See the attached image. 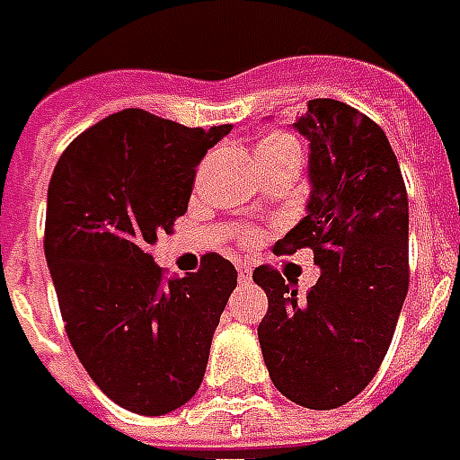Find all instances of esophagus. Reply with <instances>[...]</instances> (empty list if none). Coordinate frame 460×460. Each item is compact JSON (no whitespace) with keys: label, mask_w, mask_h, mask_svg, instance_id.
I'll return each mask as SVG.
<instances>
[{"label":"esophagus","mask_w":460,"mask_h":460,"mask_svg":"<svg viewBox=\"0 0 460 460\" xmlns=\"http://www.w3.org/2000/svg\"><path fill=\"white\" fill-rule=\"evenodd\" d=\"M237 279H240V283H250L252 281V267H250V264H244V261H240V264H237Z\"/></svg>","instance_id":"obj_1"}]
</instances>
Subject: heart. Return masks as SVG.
I'll use <instances>...</instances> for the list:
<instances>
[{"label": "heart", "instance_id": "obj_1", "mask_svg": "<svg viewBox=\"0 0 460 460\" xmlns=\"http://www.w3.org/2000/svg\"><path fill=\"white\" fill-rule=\"evenodd\" d=\"M288 150H298L296 140L291 136H286V133H274V136H267L257 145V160L271 157V155H281V152Z\"/></svg>", "mask_w": 460, "mask_h": 460}]
</instances>
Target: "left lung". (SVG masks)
Listing matches in <instances>:
<instances>
[{
    "label": "left lung",
    "instance_id": "1",
    "mask_svg": "<svg viewBox=\"0 0 460 460\" xmlns=\"http://www.w3.org/2000/svg\"><path fill=\"white\" fill-rule=\"evenodd\" d=\"M293 128L310 147L308 213L274 252L308 247L320 279L298 296L296 279L254 269L269 298L257 334L286 398L334 410L371 383L395 332L410 283L407 191L385 133L357 109L313 99Z\"/></svg>",
    "mask_w": 460,
    "mask_h": 460
}]
</instances>
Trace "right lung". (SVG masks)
I'll use <instances>...</instances> for the list:
<instances>
[{
	"label": "right lung",
	"instance_id": "add662e5",
	"mask_svg": "<svg viewBox=\"0 0 460 460\" xmlns=\"http://www.w3.org/2000/svg\"><path fill=\"white\" fill-rule=\"evenodd\" d=\"M233 126L186 128L123 109L75 137L48 186L46 261L92 381L136 414L160 417L201 385L234 267L216 252L164 279L147 250L184 216L196 167Z\"/></svg>",
	"mask_w": 460,
	"mask_h": 460
}]
</instances>
